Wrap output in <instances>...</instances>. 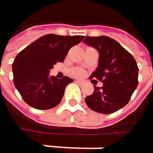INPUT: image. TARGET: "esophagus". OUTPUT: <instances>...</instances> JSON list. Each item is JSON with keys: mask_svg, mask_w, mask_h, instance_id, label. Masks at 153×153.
Wrapping results in <instances>:
<instances>
[{"mask_svg": "<svg viewBox=\"0 0 153 153\" xmlns=\"http://www.w3.org/2000/svg\"><path fill=\"white\" fill-rule=\"evenodd\" d=\"M76 82H78V83H82V82H84L82 79H76Z\"/></svg>", "mask_w": 153, "mask_h": 153, "instance_id": "obj_1", "label": "esophagus"}]
</instances>
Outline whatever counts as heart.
<instances>
[{
	"label": "heart",
	"mask_w": 153,
	"mask_h": 153,
	"mask_svg": "<svg viewBox=\"0 0 153 153\" xmlns=\"http://www.w3.org/2000/svg\"><path fill=\"white\" fill-rule=\"evenodd\" d=\"M72 73H73V74L75 75V76H81V75L83 74V71L80 70V69H79V68H74V69H73Z\"/></svg>",
	"instance_id": "heart-1"
}]
</instances>
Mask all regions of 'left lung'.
Listing matches in <instances>:
<instances>
[{"label": "left lung", "instance_id": "8db88e82", "mask_svg": "<svg viewBox=\"0 0 153 153\" xmlns=\"http://www.w3.org/2000/svg\"><path fill=\"white\" fill-rule=\"evenodd\" d=\"M83 42L99 53L98 66L90 77L104 84L101 88L95 86L85 102L97 112L113 113L128 103L137 88V64L128 51L108 36H88Z\"/></svg>", "mask_w": 153, "mask_h": 153}]
</instances>
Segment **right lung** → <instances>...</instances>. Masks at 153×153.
I'll return each mask as SVG.
<instances>
[{
  "instance_id": "right-lung-1",
  "label": "right lung",
  "mask_w": 153,
  "mask_h": 153,
  "mask_svg": "<svg viewBox=\"0 0 153 153\" xmlns=\"http://www.w3.org/2000/svg\"><path fill=\"white\" fill-rule=\"evenodd\" d=\"M84 36L46 34L17 54L12 64L14 85L24 101L33 108L48 110L62 100L65 87L73 79H56L49 72L56 62H63L72 47Z\"/></svg>"
}]
</instances>
